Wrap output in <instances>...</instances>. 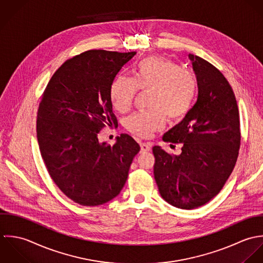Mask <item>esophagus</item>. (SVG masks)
Wrapping results in <instances>:
<instances>
[{"mask_svg": "<svg viewBox=\"0 0 263 263\" xmlns=\"http://www.w3.org/2000/svg\"><path fill=\"white\" fill-rule=\"evenodd\" d=\"M140 148H141L142 153H148L152 149V145L149 143L143 142V143H140Z\"/></svg>", "mask_w": 263, "mask_h": 263, "instance_id": "esophagus-1", "label": "esophagus"}]
</instances>
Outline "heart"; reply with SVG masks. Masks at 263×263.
Wrapping results in <instances>:
<instances>
[{
    "label": "heart",
    "mask_w": 263,
    "mask_h": 263,
    "mask_svg": "<svg viewBox=\"0 0 263 263\" xmlns=\"http://www.w3.org/2000/svg\"><path fill=\"white\" fill-rule=\"evenodd\" d=\"M132 74V79L118 75L109 87L111 104L120 112L131 108L138 90H151L152 110L134 114L126 120L131 133L147 138L164 126L166 117L178 121L190 110L196 96V79L177 63L162 57L146 58L134 67Z\"/></svg>",
    "instance_id": "1"
}]
</instances>
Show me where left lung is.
<instances>
[{"instance_id":"1","label":"left lung","mask_w":263,"mask_h":263,"mask_svg":"<svg viewBox=\"0 0 263 263\" xmlns=\"http://www.w3.org/2000/svg\"><path fill=\"white\" fill-rule=\"evenodd\" d=\"M198 84V98L183 121L162 140L182 143L180 156L154 146L155 179L170 204L193 210L222 189L232 174L241 144L235 93L222 73L206 60L189 54Z\"/></svg>"}]
</instances>
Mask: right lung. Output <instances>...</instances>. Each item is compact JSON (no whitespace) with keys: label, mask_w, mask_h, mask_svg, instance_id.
<instances>
[{"label":"right lung","mask_w":263,"mask_h":263,"mask_svg":"<svg viewBox=\"0 0 263 263\" xmlns=\"http://www.w3.org/2000/svg\"><path fill=\"white\" fill-rule=\"evenodd\" d=\"M135 52L91 50L67 60L49 81L37 109L42 158L59 189L74 202L97 206L123 189L139 144L128 134L100 143L105 126H118L109 87Z\"/></svg>","instance_id":"obj_1"}]
</instances>
